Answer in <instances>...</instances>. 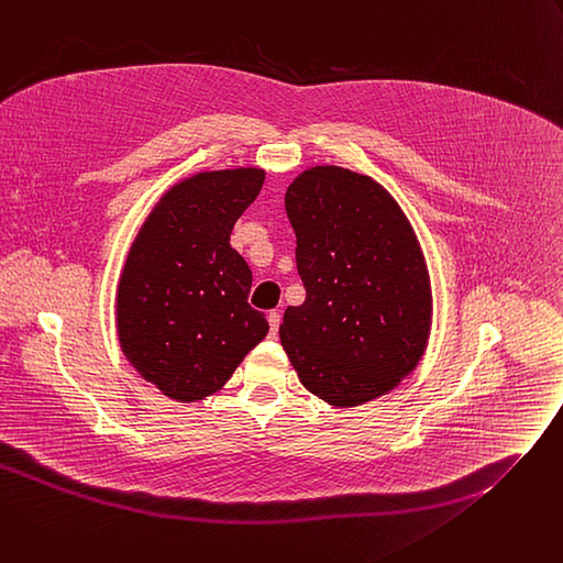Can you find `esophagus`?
<instances>
[{"label":"esophagus","instance_id":"esophagus-1","mask_svg":"<svg viewBox=\"0 0 563 563\" xmlns=\"http://www.w3.org/2000/svg\"><path fill=\"white\" fill-rule=\"evenodd\" d=\"M267 319H269V334L276 336V334H278V328H280V312L274 310V312H269Z\"/></svg>","mask_w":563,"mask_h":563}]
</instances>
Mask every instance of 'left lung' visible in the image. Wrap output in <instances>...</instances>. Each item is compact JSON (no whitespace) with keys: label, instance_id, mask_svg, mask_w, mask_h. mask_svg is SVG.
Instances as JSON below:
<instances>
[{"label":"left lung","instance_id":"1","mask_svg":"<svg viewBox=\"0 0 563 563\" xmlns=\"http://www.w3.org/2000/svg\"><path fill=\"white\" fill-rule=\"evenodd\" d=\"M306 301L280 342L303 387L334 407L391 391L426 351L432 291L419 240L373 178L312 167L285 195Z\"/></svg>","mask_w":563,"mask_h":563}]
</instances>
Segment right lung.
<instances>
[{
  "label": "right lung",
  "instance_id": "obj_1",
  "mask_svg": "<svg viewBox=\"0 0 563 563\" xmlns=\"http://www.w3.org/2000/svg\"><path fill=\"white\" fill-rule=\"evenodd\" d=\"M265 183L262 169L197 174L178 183L131 246L118 291V332L140 376L174 400L227 385L269 332L249 306L251 269L231 233Z\"/></svg>",
  "mask_w": 563,
  "mask_h": 563
}]
</instances>
